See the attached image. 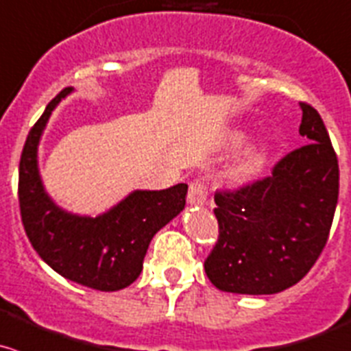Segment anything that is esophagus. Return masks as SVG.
I'll return each mask as SVG.
<instances>
[{"instance_id":"esophagus-1","label":"esophagus","mask_w":351,"mask_h":351,"mask_svg":"<svg viewBox=\"0 0 351 351\" xmlns=\"http://www.w3.org/2000/svg\"><path fill=\"white\" fill-rule=\"evenodd\" d=\"M186 202H189L190 206H204V204H206V185H204L200 180L190 182Z\"/></svg>"}]
</instances>
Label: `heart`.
<instances>
[{"instance_id":"b5f03b06","label":"heart","mask_w":351,"mask_h":351,"mask_svg":"<svg viewBox=\"0 0 351 351\" xmlns=\"http://www.w3.org/2000/svg\"><path fill=\"white\" fill-rule=\"evenodd\" d=\"M245 142V134L241 132H233V134L228 137V145L231 147H238L240 144ZM269 147L266 144H258L255 147L248 149L247 154L237 162V165L231 166L226 173V178L231 185L241 186L247 185V183L254 182L264 168H266L267 161H269Z\"/></svg>"}]
</instances>
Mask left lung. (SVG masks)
I'll return each instance as SVG.
<instances>
[{"label":"left lung","mask_w":351,"mask_h":351,"mask_svg":"<svg viewBox=\"0 0 351 351\" xmlns=\"http://www.w3.org/2000/svg\"><path fill=\"white\" fill-rule=\"evenodd\" d=\"M308 144L285 156L273 175L216 192L219 238L204 262L221 291L273 295L297 285L321 255L339 192L338 158L321 114L302 103Z\"/></svg>","instance_id":"1"}]
</instances>
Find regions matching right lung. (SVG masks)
<instances>
[{
    "label": "right lung",
    "mask_w": 351,
    "mask_h": 351,
    "mask_svg": "<svg viewBox=\"0 0 351 351\" xmlns=\"http://www.w3.org/2000/svg\"><path fill=\"white\" fill-rule=\"evenodd\" d=\"M71 90H61L27 135L19 169L22 223L34 250L51 269L82 287L118 291L141 276L149 243L182 213L189 185L134 190L96 217L58 206L43 185L37 151L54 108Z\"/></svg>",
    "instance_id": "obj_1"
}]
</instances>
